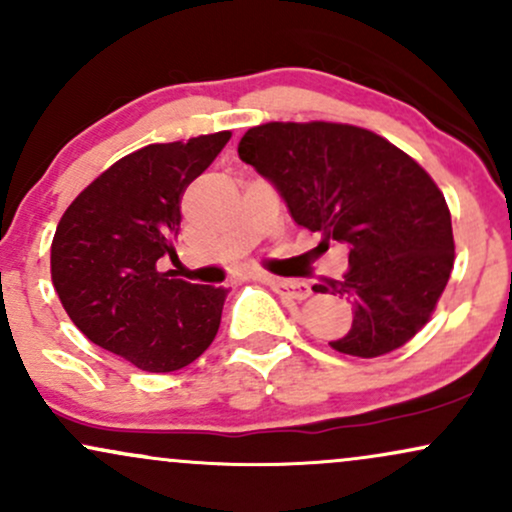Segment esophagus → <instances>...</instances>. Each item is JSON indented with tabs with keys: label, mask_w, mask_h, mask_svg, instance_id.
Wrapping results in <instances>:
<instances>
[{
	"label": "esophagus",
	"mask_w": 512,
	"mask_h": 512,
	"mask_svg": "<svg viewBox=\"0 0 512 512\" xmlns=\"http://www.w3.org/2000/svg\"><path fill=\"white\" fill-rule=\"evenodd\" d=\"M260 279L269 286V289L279 293V296L293 298V301H305V298L310 296V286L301 279H281V276H269V274H262Z\"/></svg>",
	"instance_id": "esophagus-1"
}]
</instances>
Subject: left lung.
<instances>
[{
    "label": "left lung",
    "mask_w": 512,
    "mask_h": 512,
    "mask_svg": "<svg viewBox=\"0 0 512 512\" xmlns=\"http://www.w3.org/2000/svg\"><path fill=\"white\" fill-rule=\"evenodd\" d=\"M238 156L274 182L298 226L349 248V272L330 289L349 298L354 322L334 351L385 356L424 330L455 240L448 202L414 158L370 129L322 120L250 127Z\"/></svg>",
    "instance_id": "left-lung-1"
}]
</instances>
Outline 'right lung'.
I'll list each match as a JSON object with an SVG mask.
<instances>
[{
  "instance_id": "right-lung-1",
  "label": "right lung",
  "mask_w": 512,
  "mask_h": 512,
  "mask_svg": "<svg viewBox=\"0 0 512 512\" xmlns=\"http://www.w3.org/2000/svg\"><path fill=\"white\" fill-rule=\"evenodd\" d=\"M231 132L149 144L103 170L57 223L50 274L72 322L93 344L146 373L190 366L214 342L226 289L158 272L175 255L180 199Z\"/></svg>"
}]
</instances>
